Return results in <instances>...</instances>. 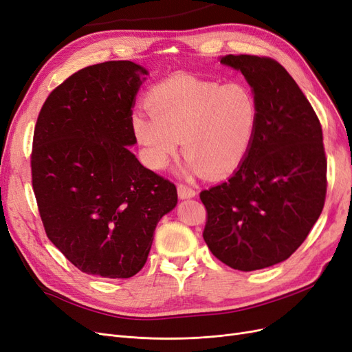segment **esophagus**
Returning a JSON list of instances; mask_svg holds the SVG:
<instances>
[{"instance_id":"34e87169","label":"esophagus","mask_w":352,"mask_h":352,"mask_svg":"<svg viewBox=\"0 0 352 352\" xmlns=\"http://www.w3.org/2000/svg\"><path fill=\"white\" fill-rule=\"evenodd\" d=\"M177 188H178V196L181 199H190L196 196V190L187 184H178Z\"/></svg>"}]
</instances>
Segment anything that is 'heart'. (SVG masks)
<instances>
[{
  "label": "heart",
  "instance_id": "1",
  "mask_svg": "<svg viewBox=\"0 0 352 352\" xmlns=\"http://www.w3.org/2000/svg\"><path fill=\"white\" fill-rule=\"evenodd\" d=\"M151 116L135 112L133 133L147 166L166 168L183 142L186 171L217 177L243 162L256 138L260 109L243 83L177 77L153 87L146 98Z\"/></svg>",
  "mask_w": 352,
  "mask_h": 352
}]
</instances>
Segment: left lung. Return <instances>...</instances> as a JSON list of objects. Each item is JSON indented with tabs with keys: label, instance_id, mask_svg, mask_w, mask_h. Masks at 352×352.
Segmentation results:
<instances>
[{
	"label": "left lung",
	"instance_id": "obj_1",
	"mask_svg": "<svg viewBox=\"0 0 352 352\" xmlns=\"http://www.w3.org/2000/svg\"><path fill=\"white\" fill-rule=\"evenodd\" d=\"M258 102L256 138L238 171L203 190V238L212 254L252 272L287 260L304 243L324 206L327 161L323 133L309 99L269 56L225 55Z\"/></svg>",
	"mask_w": 352,
	"mask_h": 352
}]
</instances>
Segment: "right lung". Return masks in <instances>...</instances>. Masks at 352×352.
<instances>
[{
  "label": "right lung",
  "instance_id": "obj_1",
  "mask_svg": "<svg viewBox=\"0 0 352 352\" xmlns=\"http://www.w3.org/2000/svg\"><path fill=\"white\" fill-rule=\"evenodd\" d=\"M143 67H85L43 102L33 133L32 187L51 243L85 274L131 278L149 256L156 223L177 205L171 181L144 168L133 105Z\"/></svg>",
  "mask_w": 352,
  "mask_h": 352
}]
</instances>
